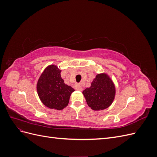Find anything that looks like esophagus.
Wrapping results in <instances>:
<instances>
[{
    "instance_id": "obj_1",
    "label": "esophagus",
    "mask_w": 157,
    "mask_h": 157,
    "mask_svg": "<svg viewBox=\"0 0 157 157\" xmlns=\"http://www.w3.org/2000/svg\"><path fill=\"white\" fill-rule=\"evenodd\" d=\"M75 88H76V90H79V91H82V88L81 84H76L75 85Z\"/></svg>"
}]
</instances>
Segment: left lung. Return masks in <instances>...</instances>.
I'll return each mask as SVG.
<instances>
[{"label": "left lung", "instance_id": "left-lung-1", "mask_svg": "<svg viewBox=\"0 0 157 157\" xmlns=\"http://www.w3.org/2000/svg\"><path fill=\"white\" fill-rule=\"evenodd\" d=\"M82 94L90 107L99 111L107 108L112 103L115 95V88L105 74L98 75Z\"/></svg>", "mask_w": 157, "mask_h": 157}]
</instances>
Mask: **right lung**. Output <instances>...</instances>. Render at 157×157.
Wrapping results in <instances>:
<instances>
[{"label": "right lung", "mask_w": 157, "mask_h": 157, "mask_svg": "<svg viewBox=\"0 0 157 157\" xmlns=\"http://www.w3.org/2000/svg\"><path fill=\"white\" fill-rule=\"evenodd\" d=\"M61 70L57 66L46 68L37 83L38 95L46 107L61 110L67 107L71 94L75 90L65 84L61 77Z\"/></svg>", "instance_id": "1"}]
</instances>
